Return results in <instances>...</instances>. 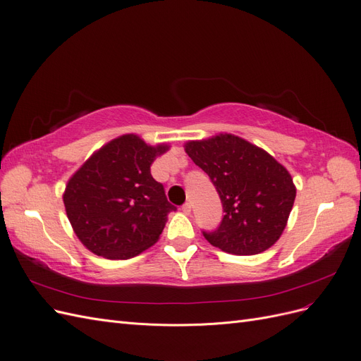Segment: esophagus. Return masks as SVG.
I'll use <instances>...</instances> for the list:
<instances>
[{
    "label": "esophagus",
    "mask_w": 361,
    "mask_h": 361,
    "mask_svg": "<svg viewBox=\"0 0 361 361\" xmlns=\"http://www.w3.org/2000/svg\"><path fill=\"white\" fill-rule=\"evenodd\" d=\"M182 211H183V214H187V215H190L191 214V203H183L182 204Z\"/></svg>",
    "instance_id": "34e87169"
}]
</instances>
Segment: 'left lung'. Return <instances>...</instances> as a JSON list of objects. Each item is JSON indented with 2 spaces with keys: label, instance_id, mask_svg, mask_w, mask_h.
Listing matches in <instances>:
<instances>
[{
  "label": "left lung",
  "instance_id": "obj_1",
  "mask_svg": "<svg viewBox=\"0 0 361 361\" xmlns=\"http://www.w3.org/2000/svg\"><path fill=\"white\" fill-rule=\"evenodd\" d=\"M185 152L209 176L224 216L207 243L236 256L274 245L288 224L297 188L289 171L268 152L232 134L188 141Z\"/></svg>",
  "mask_w": 361,
  "mask_h": 361
}]
</instances>
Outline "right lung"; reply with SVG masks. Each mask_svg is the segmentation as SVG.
Wrapping results in <instances>:
<instances>
[{
  "instance_id": "add662e5",
  "label": "right lung",
  "mask_w": 361,
  "mask_h": 361,
  "mask_svg": "<svg viewBox=\"0 0 361 361\" xmlns=\"http://www.w3.org/2000/svg\"><path fill=\"white\" fill-rule=\"evenodd\" d=\"M169 149L126 134L96 150L75 171L63 202L75 235L92 253L125 260L158 241L176 207L152 178L150 166Z\"/></svg>"
}]
</instances>
